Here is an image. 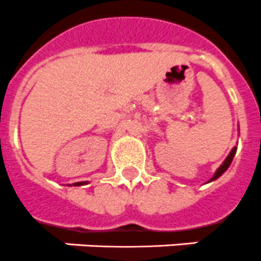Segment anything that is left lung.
<instances>
[{
  "label": "left lung",
  "instance_id": "8db88e82",
  "mask_svg": "<svg viewBox=\"0 0 261 261\" xmlns=\"http://www.w3.org/2000/svg\"><path fill=\"white\" fill-rule=\"evenodd\" d=\"M235 152H237V147H234V148H232V151H231V152H230V155H228L227 159H226L225 162H223V164H222L221 167H219L218 171L215 172V174H214V176H213V178L210 181L215 180V178H218L219 176H222V173H223V172H226V169H227L228 167H230L231 162H232V159H234Z\"/></svg>",
  "mask_w": 261,
  "mask_h": 261
}]
</instances>
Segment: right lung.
<instances>
[{
    "instance_id": "1",
    "label": "right lung",
    "mask_w": 261,
    "mask_h": 261,
    "mask_svg": "<svg viewBox=\"0 0 261 261\" xmlns=\"http://www.w3.org/2000/svg\"><path fill=\"white\" fill-rule=\"evenodd\" d=\"M84 184H87V182H76L74 185H84Z\"/></svg>"
}]
</instances>
